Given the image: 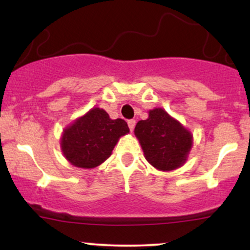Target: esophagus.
Returning <instances> with one entry per match:
<instances>
[{"label": "esophagus", "mask_w": 250, "mask_h": 250, "mask_svg": "<svg viewBox=\"0 0 250 250\" xmlns=\"http://www.w3.org/2000/svg\"><path fill=\"white\" fill-rule=\"evenodd\" d=\"M135 120H129L128 121V127H129V129H130V131H133L134 130V127H135Z\"/></svg>", "instance_id": "1"}]
</instances>
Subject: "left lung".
I'll use <instances>...</instances> for the list:
<instances>
[{"label": "left lung", "instance_id": "8db88e82", "mask_svg": "<svg viewBox=\"0 0 250 250\" xmlns=\"http://www.w3.org/2000/svg\"><path fill=\"white\" fill-rule=\"evenodd\" d=\"M134 133L146 160L161 171L182 167L193 147V134L162 108L149 110L148 119L137 122Z\"/></svg>", "mask_w": 250, "mask_h": 250}]
</instances>
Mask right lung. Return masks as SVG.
Instances as JSON below:
<instances>
[{"label": "right lung", "mask_w": 250, "mask_h": 250, "mask_svg": "<svg viewBox=\"0 0 250 250\" xmlns=\"http://www.w3.org/2000/svg\"><path fill=\"white\" fill-rule=\"evenodd\" d=\"M128 133L125 120H111L107 111L95 107L63 129L60 145L70 165L93 169L110 156L120 137Z\"/></svg>", "instance_id": "obj_1"}]
</instances>
